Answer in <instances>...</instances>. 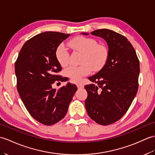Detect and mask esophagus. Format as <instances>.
<instances>
[{"instance_id":"obj_1","label":"esophagus","mask_w":155,"mask_h":155,"mask_svg":"<svg viewBox=\"0 0 155 155\" xmlns=\"http://www.w3.org/2000/svg\"><path fill=\"white\" fill-rule=\"evenodd\" d=\"M77 88H78V89H81V88H82L84 87V85L82 84H77Z\"/></svg>"}]
</instances>
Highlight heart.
<instances>
[{
  "label": "heart",
  "instance_id": "1",
  "mask_svg": "<svg viewBox=\"0 0 155 155\" xmlns=\"http://www.w3.org/2000/svg\"><path fill=\"white\" fill-rule=\"evenodd\" d=\"M71 48L82 54L81 65L70 66L64 70V75L73 82L80 81L81 78L87 76L94 71L101 70L108 59L109 51L107 47L98 44L95 39L85 36H77L69 41ZM69 54L63 45L58 46L55 51V57L61 67L66 66Z\"/></svg>",
  "mask_w": 155,
  "mask_h": 155
}]
</instances>
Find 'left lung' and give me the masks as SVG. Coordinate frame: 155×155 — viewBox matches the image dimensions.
<instances>
[{
	"mask_svg": "<svg viewBox=\"0 0 155 155\" xmlns=\"http://www.w3.org/2000/svg\"><path fill=\"white\" fill-rule=\"evenodd\" d=\"M91 34L105 39L109 55L102 69L88 78L93 84L84 86L88 93L85 107L89 117L97 124L110 125L124 116L137 92L139 61L124 35L107 29Z\"/></svg>",
	"mask_w": 155,
	"mask_h": 155,
	"instance_id": "obj_1",
	"label": "left lung"
}]
</instances>
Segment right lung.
<instances>
[{"instance_id": "1", "label": "right lung", "mask_w": 155, "mask_h": 155, "mask_svg": "<svg viewBox=\"0 0 155 155\" xmlns=\"http://www.w3.org/2000/svg\"><path fill=\"white\" fill-rule=\"evenodd\" d=\"M71 34L46 31L35 35L21 48L15 63L17 90L31 116L45 125L55 124L65 116L77 87L68 82L59 90L55 81H65L57 74L62 70L55 51Z\"/></svg>"}]
</instances>
